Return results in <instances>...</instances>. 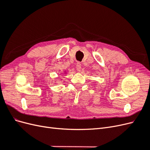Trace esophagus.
I'll use <instances>...</instances> for the list:
<instances>
[{
  "mask_svg": "<svg viewBox=\"0 0 150 150\" xmlns=\"http://www.w3.org/2000/svg\"><path fill=\"white\" fill-rule=\"evenodd\" d=\"M76 70H77V71H78V72H81V69H82V67H81V64H80L79 62H78V63H77V64H76Z\"/></svg>",
  "mask_w": 150,
  "mask_h": 150,
  "instance_id": "esophagus-1",
  "label": "esophagus"
}]
</instances>
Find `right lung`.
I'll return each mask as SVG.
<instances>
[{"instance_id": "right-lung-1", "label": "right lung", "mask_w": 150, "mask_h": 150, "mask_svg": "<svg viewBox=\"0 0 150 150\" xmlns=\"http://www.w3.org/2000/svg\"><path fill=\"white\" fill-rule=\"evenodd\" d=\"M64 74H66V73H67V72H66V71H64Z\"/></svg>"}]
</instances>
